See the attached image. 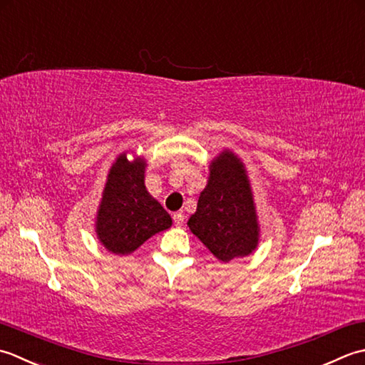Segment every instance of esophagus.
Instances as JSON below:
<instances>
[{
  "instance_id": "obj_1",
  "label": "esophagus",
  "mask_w": 365,
  "mask_h": 365,
  "mask_svg": "<svg viewBox=\"0 0 365 365\" xmlns=\"http://www.w3.org/2000/svg\"><path fill=\"white\" fill-rule=\"evenodd\" d=\"M173 222L176 227H181L184 224V214L182 212H175L173 214Z\"/></svg>"
}]
</instances>
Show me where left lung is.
<instances>
[{"instance_id":"left-lung-1","label":"left lung","mask_w":365,"mask_h":365,"mask_svg":"<svg viewBox=\"0 0 365 365\" xmlns=\"http://www.w3.org/2000/svg\"><path fill=\"white\" fill-rule=\"evenodd\" d=\"M187 225L225 263L255 250L258 224L254 198L244 165L233 153H222L211 163L210 181Z\"/></svg>"}]
</instances>
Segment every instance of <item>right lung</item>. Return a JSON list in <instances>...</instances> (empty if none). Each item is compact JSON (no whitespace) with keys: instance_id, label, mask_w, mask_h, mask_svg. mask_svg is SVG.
Returning <instances> with one entry per match:
<instances>
[{"instance_id":"1","label":"right lung","mask_w":365,"mask_h":365,"mask_svg":"<svg viewBox=\"0 0 365 365\" xmlns=\"http://www.w3.org/2000/svg\"><path fill=\"white\" fill-rule=\"evenodd\" d=\"M141 159L129 162L125 154L110 168L98 214V236L113 254H130L148 237L167 230L172 217L145 187Z\"/></svg>"}]
</instances>
